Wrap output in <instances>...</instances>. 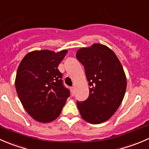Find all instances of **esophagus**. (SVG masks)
<instances>
[{
  "label": "esophagus",
  "instance_id": "1",
  "mask_svg": "<svg viewBox=\"0 0 149 149\" xmlns=\"http://www.w3.org/2000/svg\"><path fill=\"white\" fill-rule=\"evenodd\" d=\"M71 91H72V95H74V87H71Z\"/></svg>",
  "mask_w": 149,
  "mask_h": 149
}]
</instances>
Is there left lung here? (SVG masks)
<instances>
[{
    "label": "left lung",
    "instance_id": "1",
    "mask_svg": "<svg viewBox=\"0 0 149 149\" xmlns=\"http://www.w3.org/2000/svg\"><path fill=\"white\" fill-rule=\"evenodd\" d=\"M76 57L85 68L90 86L88 98L77 101L81 117L91 124L104 123L124 98L127 80L123 66L109 48L98 43L79 49Z\"/></svg>",
    "mask_w": 149,
    "mask_h": 149
}]
</instances>
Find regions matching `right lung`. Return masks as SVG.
Listing matches in <instances>:
<instances>
[{
    "label": "right lung",
    "mask_w": 149,
    "mask_h": 149,
    "mask_svg": "<svg viewBox=\"0 0 149 149\" xmlns=\"http://www.w3.org/2000/svg\"><path fill=\"white\" fill-rule=\"evenodd\" d=\"M67 53V50L32 51L19 66L16 90L26 112L36 121L56 120L70 97V90L64 85L62 73L58 70Z\"/></svg>",
    "instance_id": "add662e5"
}]
</instances>
